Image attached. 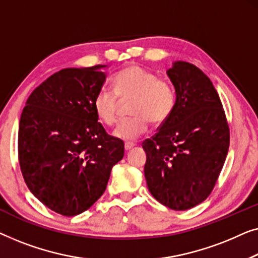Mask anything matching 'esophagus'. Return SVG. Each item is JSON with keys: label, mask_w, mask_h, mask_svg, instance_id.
Wrapping results in <instances>:
<instances>
[{"label": "esophagus", "mask_w": 258, "mask_h": 258, "mask_svg": "<svg viewBox=\"0 0 258 258\" xmlns=\"http://www.w3.org/2000/svg\"><path fill=\"white\" fill-rule=\"evenodd\" d=\"M134 146H136V144L132 143V141H126V143H125V150L126 151H130L131 148L134 147Z\"/></svg>", "instance_id": "1"}]
</instances>
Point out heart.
Wrapping results in <instances>:
<instances>
[{
    "label": "heart",
    "instance_id": "1",
    "mask_svg": "<svg viewBox=\"0 0 258 258\" xmlns=\"http://www.w3.org/2000/svg\"><path fill=\"white\" fill-rule=\"evenodd\" d=\"M113 91L101 89L93 98V110L100 122L112 126L117 121L119 99L132 98L128 111L132 115L119 121L114 137L134 140L146 132L148 122L164 124L176 104L173 85L140 65H128L118 71L112 81Z\"/></svg>",
    "mask_w": 258,
    "mask_h": 258
}]
</instances>
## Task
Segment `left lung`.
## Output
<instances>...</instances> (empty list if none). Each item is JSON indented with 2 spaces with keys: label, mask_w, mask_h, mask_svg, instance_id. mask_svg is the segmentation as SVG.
<instances>
[{
  "label": "left lung",
  "mask_w": 258,
  "mask_h": 258,
  "mask_svg": "<svg viewBox=\"0 0 258 258\" xmlns=\"http://www.w3.org/2000/svg\"><path fill=\"white\" fill-rule=\"evenodd\" d=\"M176 92L173 113L143 143L145 177L155 200L187 210L209 197L229 150L230 131L210 79L187 61L167 71Z\"/></svg>",
  "instance_id": "obj_1"
}]
</instances>
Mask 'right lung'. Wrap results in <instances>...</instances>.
Segmentation results:
<instances>
[{"instance_id": "right-lung-1", "label": "right lung", "mask_w": 258, "mask_h": 258, "mask_svg": "<svg viewBox=\"0 0 258 258\" xmlns=\"http://www.w3.org/2000/svg\"><path fill=\"white\" fill-rule=\"evenodd\" d=\"M105 65L63 69L29 96L19 127V161L32 194L64 216L88 210L106 189L124 143L108 136L92 103Z\"/></svg>"}]
</instances>
